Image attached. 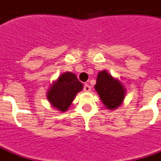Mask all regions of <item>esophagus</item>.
<instances>
[{
	"label": "esophagus",
	"instance_id": "34e87169",
	"mask_svg": "<svg viewBox=\"0 0 161 161\" xmlns=\"http://www.w3.org/2000/svg\"><path fill=\"white\" fill-rule=\"evenodd\" d=\"M84 91H86V92H90L91 91V87L89 85V84H85L84 86Z\"/></svg>",
	"mask_w": 161,
	"mask_h": 161
}]
</instances>
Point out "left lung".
<instances>
[{
	"instance_id": "obj_1",
	"label": "left lung",
	"mask_w": 161,
	"mask_h": 161,
	"mask_svg": "<svg viewBox=\"0 0 161 161\" xmlns=\"http://www.w3.org/2000/svg\"><path fill=\"white\" fill-rule=\"evenodd\" d=\"M95 90L103 103L108 109L117 108L124 100L126 93L124 86L107 70H102L98 73Z\"/></svg>"
}]
</instances>
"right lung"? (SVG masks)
<instances>
[{
    "instance_id": "1",
    "label": "right lung",
    "mask_w": 161,
    "mask_h": 161,
    "mask_svg": "<svg viewBox=\"0 0 161 161\" xmlns=\"http://www.w3.org/2000/svg\"><path fill=\"white\" fill-rule=\"evenodd\" d=\"M83 90V84L71 72H64L58 77L47 91V99L53 108L66 111L76 95Z\"/></svg>"
}]
</instances>
